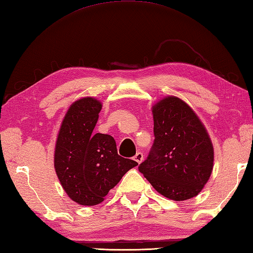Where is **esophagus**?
<instances>
[{"mask_svg": "<svg viewBox=\"0 0 253 253\" xmlns=\"http://www.w3.org/2000/svg\"><path fill=\"white\" fill-rule=\"evenodd\" d=\"M133 160H134L135 162H136V163H141V162L143 161V154L141 153V152H137V153L135 154V156L134 157H133Z\"/></svg>", "mask_w": 253, "mask_h": 253, "instance_id": "esophagus-1", "label": "esophagus"}]
</instances>
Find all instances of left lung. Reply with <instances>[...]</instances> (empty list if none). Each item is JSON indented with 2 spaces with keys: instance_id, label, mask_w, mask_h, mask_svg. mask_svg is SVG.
I'll list each match as a JSON object with an SVG mask.
<instances>
[{
  "instance_id": "1",
  "label": "left lung",
  "mask_w": 253,
  "mask_h": 253,
  "mask_svg": "<svg viewBox=\"0 0 253 253\" xmlns=\"http://www.w3.org/2000/svg\"><path fill=\"white\" fill-rule=\"evenodd\" d=\"M155 140L139 166L164 197L182 202L202 192L213 168V146L204 123L184 100L168 96L152 107Z\"/></svg>"
}]
</instances>
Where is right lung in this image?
I'll list each match as a JSON object with an SVG mask.
<instances>
[{
	"mask_svg": "<svg viewBox=\"0 0 253 253\" xmlns=\"http://www.w3.org/2000/svg\"><path fill=\"white\" fill-rule=\"evenodd\" d=\"M102 103L92 97L70 104L57 134L54 165L66 194L83 206L104 201L135 161L118 154L117 144L109 134L96 133Z\"/></svg>",
	"mask_w": 253,
	"mask_h": 253,
	"instance_id": "right-lung-1",
	"label": "right lung"
}]
</instances>
